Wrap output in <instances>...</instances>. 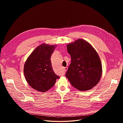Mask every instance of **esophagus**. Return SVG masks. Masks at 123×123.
Masks as SVG:
<instances>
[{
    "mask_svg": "<svg viewBox=\"0 0 123 123\" xmlns=\"http://www.w3.org/2000/svg\"><path fill=\"white\" fill-rule=\"evenodd\" d=\"M67 69H68V68L67 67H64V71L65 72H66L67 71Z\"/></svg>",
    "mask_w": 123,
    "mask_h": 123,
    "instance_id": "1",
    "label": "esophagus"
}]
</instances>
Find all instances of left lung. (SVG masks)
<instances>
[{
	"mask_svg": "<svg viewBox=\"0 0 123 123\" xmlns=\"http://www.w3.org/2000/svg\"><path fill=\"white\" fill-rule=\"evenodd\" d=\"M71 56L66 76L71 85L80 91L92 89L102 74L100 58L94 48L86 40L78 39L67 45Z\"/></svg>",
	"mask_w": 123,
	"mask_h": 123,
	"instance_id": "obj_1",
	"label": "left lung"
}]
</instances>
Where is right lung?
Listing matches in <instances>:
<instances>
[{
    "label": "right lung",
    "mask_w": 123,
    "mask_h": 123,
    "mask_svg": "<svg viewBox=\"0 0 123 123\" xmlns=\"http://www.w3.org/2000/svg\"><path fill=\"white\" fill-rule=\"evenodd\" d=\"M56 45L40 44L27 59L24 74L28 84L35 90L45 92L53 86L59 78L52 69L50 57Z\"/></svg>",
    "instance_id": "add662e5"
}]
</instances>
